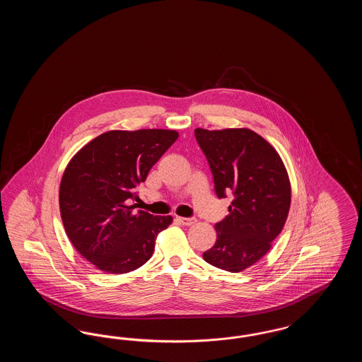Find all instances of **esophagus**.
Masks as SVG:
<instances>
[{"mask_svg":"<svg viewBox=\"0 0 362 362\" xmlns=\"http://www.w3.org/2000/svg\"><path fill=\"white\" fill-rule=\"evenodd\" d=\"M176 220H177L180 224L187 225V226L197 223V220H195V218H187V217H176Z\"/></svg>","mask_w":362,"mask_h":362,"instance_id":"esophagus-1","label":"esophagus"}]
</instances>
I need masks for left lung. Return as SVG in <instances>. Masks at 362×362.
<instances>
[{"label": "left lung", "mask_w": 362, "mask_h": 362, "mask_svg": "<svg viewBox=\"0 0 362 362\" xmlns=\"http://www.w3.org/2000/svg\"><path fill=\"white\" fill-rule=\"evenodd\" d=\"M218 198L233 194L229 214L216 224V244L204 252L209 264L240 273L263 258L286 223L292 187L276 148L258 133L239 127L195 129Z\"/></svg>", "instance_id": "1"}]
</instances>
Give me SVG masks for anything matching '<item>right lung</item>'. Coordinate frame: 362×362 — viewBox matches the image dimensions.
Returning a JSON list of instances; mask_svg holds the SVG:
<instances>
[{
    "mask_svg": "<svg viewBox=\"0 0 362 362\" xmlns=\"http://www.w3.org/2000/svg\"><path fill=\"white\" fill-rule=\"evenodd\" d=\"M179 137L176 130H111L93 138L70 158L59 185L65 232L96 269L124 274L145 264L157 235L173 221L129 205L157 160Z\"/></svg>",
    "mask_w": 362,
    "mask_h": 362,
    "instance_id": "1",
    "label": "right lung"
}]
</instances>
